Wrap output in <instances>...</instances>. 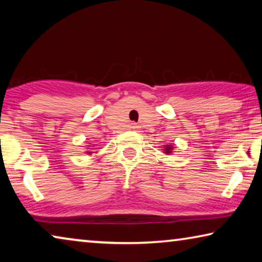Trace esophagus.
<instances>
[{
  "label": "esophagus",
  "instance_id": "1",
  "mask_svg": "<svg viewBox=\"0 0 262 262\" xmlns=\"http://www.w3.org/2000/svg\"><path fill=\"white\" fill-rule=\"evenodd\" d=\"M131 127H132V128H135V130H136V128H137V125H135V124H134V125H132Z\"/></svg>",
  "mask_w": 262,
  "mask_h": 262
}]
</instances>
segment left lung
Returning <instances> with one entry per match:
<instances>
[{
  "instance_id": "8db88e82",
  "label": "left lung",
  "mask_w": 262,
  "mask_h": 262,
  "mask_svg": "<svg viewBox=\"0 0 262 262\" xmlns=\"http://www.w3.org/2000/svg\"><path fill=\"white\" fill-rule=\"evenodd\" d=\"M163 151H164L165 155H171L172 151H173V146H172V145H164Z\"/></svg>"
}]
</instances>
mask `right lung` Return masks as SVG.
Masks as SVG:
<instances>
[{"instance_id":"add662e5","label":"right lung","mask_w":262,"mask_h":262,"mask_svg":"<svg viewBox=\"0 0 262 262\" xmlns=\"http://www.w3.org/2000/svg\"><path fill=\"white\" fill-rule=\"evenodd\" d=\"M88 147H90V145H89V146H88ZM86 154H88V155H92V154H96V152H92L91 150H89V151H86Z\"/></svg>"}]
</instances>
